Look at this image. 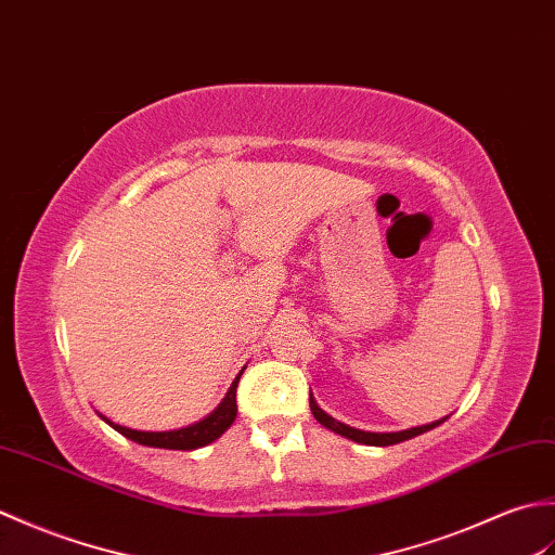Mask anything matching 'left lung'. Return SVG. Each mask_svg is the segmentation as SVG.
<instances>
[{"label":"left lung","mask_w":555,"mask_h":555,"mask_svg":"<svg viewBox=\"0 0 555 555\" xmlns=\"http://www.w3.org/2000/svg\"><path fill=\"white\" fill-rule=\"evenodd\" d=\"M311 413L315 415V421L320 425L332 429V433H337L341 437L356 441V444H365V447H391V444H399V441H405V439H413V437L423 435V433H429V429L447 421V417H441V421H437V423L411 427V429H401V433H365V429L351 427V425L341 423V421H335V417L327 415L323 409H320L318 401L313 399V393H311Z\"/></svg>","instance_id":"1"}]
</instances>
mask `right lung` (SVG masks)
<instances>
[{"label":"right lung","mask_w":555,"mask_h":555,"mask_svg":"<svg viewBox=\"0 0 555 555\" xmlns=\"http://www.w3.org/2000/svg\"><path fill=\"white\" fill-rule=\"evenodd\" d=\"M244 373V367H242ZM242 373L232 379V385L225 393V399L220 401L216 409L208 413L206 417H202L199 423H192L188 427H180V429H168V433H144V429H130V427H122L114 421H108L106 415L100 413L102 421L106 425H111L120 433L122 437H128L134 444H142V447H154V449H173V451H194V449H202L206 444H211L220 435L230 429V425L235 423L237 417V382L242 377Z\"/></svg>","instance_id":"obj_1"}]
</instances>
